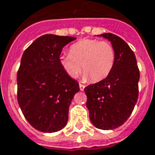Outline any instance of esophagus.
Returning a JSON list of instances; mask_svg holds the SVG:
<instances>
[{"mask_svg":"<svg viewBox=\"0 0 155 155\" xmlns=\"http://www.w3.org/2000/svg\"><path fill=\"white\" fill-rule=\"evenodd\" d=\"M84 88H85L84 85L81 84H79V89H80V90H81V91H83V90H84Z\"/></svg>","mask_w":155,"mask_h":155,"instance_id":"esophagus-1","label":"esophagus"}]
</instances>
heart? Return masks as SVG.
Here are the masks:
<instances>
[{
  "mask_svg": "<svg viewBox=\"0 0 155 155\" xmlns=\"http://www.w3.org/2000/svg\"><path fill=\"white\" fill-rule=\"evenodd\" d=\"M115 50L111 43L95 39H83L72 44L69 54L60 58L65 73L75 78L82 71L83 79L99 82L111 73L115 63Z\"/></svg>",
  "mask_w": 155,
  "mask_h": 155,
  "instance_id": "heart-1",
  "label": "heart"
}]
</instances>
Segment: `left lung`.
Wrapping results in <instances>:
<instances>
[{
	"label": "left lung",
	"instance_id": "left-lung-1",
	"mask_svg": "<svg viewBox=\"0 0 155 155\" xmlns=\"http://www.w3.org/2000/svg\"><path fill=\"white\" fill-rule=\"evenodd\" d=\"M115 50L113 70L105 79L84 89L90 119L96 128L114 130L130 116L138 98L140 73L134 52L122 38L112 33L98 35Z\"/></svg>",
	"mask_w": 155,
	"mask_h": 155
}]
</instances>
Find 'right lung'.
Wrapping results in <instances>:
<instances>
[{
    "label": "right lung",
    "mask_w": 155,
    "mask_h": 155,
    "mask_svg": "<svg viewBox=\"0 0 155 155\" xmlns=\"http://www.w3.org/2000/svg\"><path fill=\"white\" fill-rule=\"evenodd\" d=\"M76 38L46 34L27 48L18 71V102L25 118L45 133L59 131L68 121V111L78 83L60 64L63 47Z\"/></svg>",
    "instance_id": "1"
}]
</instances>
